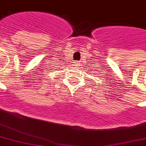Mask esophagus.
Listing matches in <instances>:
<instances>
[{
	"label": "esophagus",
	"instance_id": "esophagus-1",
	"mask_svg": "<svg viewBox=\"0 0 146 146\" xmlns=\"http://www.w3.org/2000/svg\"><path fill=\"white\" fill-rule=\"evenodd\" d=\"M74 66H79V63H78V62H75V63H74Z\"/></svg>",
	"mask_w": 146,
	"mask_h": 146
}]
</instances>
